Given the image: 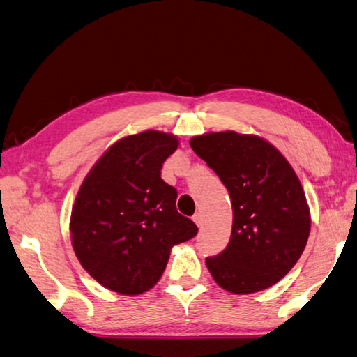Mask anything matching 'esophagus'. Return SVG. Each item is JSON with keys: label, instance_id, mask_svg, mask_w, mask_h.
<instances>
[{"label": "esophagus", "instance_id": "34e87169", "mask_svg": "<svg viewBox=\"0 0 357 357\" xmlns=\"http://www.w3.org/2000/svg\"><path fill=\"white\" fill-rule=\"evenodd\" d=\"M192 220H194V224H196L197 227H202L204 225V218H202V214L200 213H196L192 216Z\"/></svg>", "mask_w": 357, "mask_h": 357}]
</instances>
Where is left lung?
<instances>
[{
  "label": "left lung",
  "instance_id": "left-lung-1",
  "mask_svg": "<svg viewBox=\"0 0 357 357\" xmlns=\"http://www.w3.org/2000/svg\"><path fill=\"white\" fill-rule=\"evenodd\" d=\"M192 151L218 174L230 194L228 245L206 267L231 294L273 286L303 253L311 216L303 188L278 149L259 137L233 130L194 137Z\"/></svg>",
  "mask_w": 357,
  "mask_h": 357
}]
</instances>
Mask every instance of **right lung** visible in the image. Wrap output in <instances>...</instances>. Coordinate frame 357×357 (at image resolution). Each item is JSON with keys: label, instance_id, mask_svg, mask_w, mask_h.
<instances>
[{"label": "right lung", "instance_id": "add662e5", "mask_svg": "<svg viewBox=\"0 0 357 357\" xmlns=\"http://www.w3.org/2000/svg\"><path fill=\"white\" fill-rule=\"evenodd\" d=\"M178 141L146 130L116 141L91 167L76 196L70 230L80 264L99 284L123 295L149 291L172 245L197 234L177 211V190L161 178Z\"/></svg>", "mask_w": 357, "mask_h": 357}]
</instances>
